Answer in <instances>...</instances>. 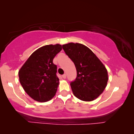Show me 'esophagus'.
<instances>
[{"mask_svg":"<svg viewBox=\"0 0 134 134\" xmlns=\"http://www.w3.org/2000/svg\"><path fill=\"white\" fill-rule=\"evenodd\" d=\"M62 77H63V79H66V75L65 74H64L63 76H62Z\"/></svg>","mask_w":134,"mask_h":134,"instance_id":"obj_1","label":"esophagus"}]
</instances>
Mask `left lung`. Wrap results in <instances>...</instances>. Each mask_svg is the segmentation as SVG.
<instances>
[{
  "label": "left lung",
  "mask_w": 134,
  "mask_h": 134,
  "mask_svg": "<svg viewBox=\"0 0 134 134\" xmlns=\"http://www.w3.org/2000/svg\"><path fill=\"white\" fill-rule=\"evenodd\" d=\"M62 47L76 68V79L70 83L74 96L84 101L94 100L107 86L108 74L105 67L85 45L70 43Z\"/></svg>",
  "instance_id": "1"
}]
</instances>
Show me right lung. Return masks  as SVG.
<instances>
[{
  "mask_svg": "<svg viewBox=\"0 0 134 134\" xmlns=\"http://www.w3.org/2000/svg\"><path fill=\"white\" fill-rule=\"evenodd\" d=\"M62 49L58 44L40 47L29 57L19 71L22 87L36 101H48L55 94L59 79L53 60Z\"/></svg>",
  "mask_w": 134,
  "mask_h": 134,
  "instance_id": "1",
  "label": "right lung"
}]
</instances>
